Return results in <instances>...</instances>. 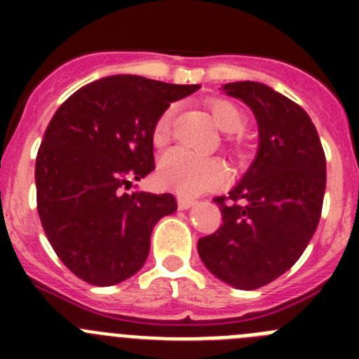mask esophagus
<instances>
[{"label": "esophagus", "instance_id": "esophagus-1", "mask_svg": "<svg viewBox=\"0 0 359 359\" xmlns=\"http://www.w3.org/2000/svg\"><path fill=\"white\" fill-rule=\"evenodd\" d=\"M177 205H180V208H183V210H189V208H192L196 205V199L180 196V198H177Z\"/></svg>", "mask_w": 359, "mask_h": 359}]
</instances>
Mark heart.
Masks as SVG:
<instances>
[{
  "label": "heart",
  "instance_id": "1",
  "mask_svg": "<svg viewBox=\"0 0 359 359\" xmlns=\"http://www.w3.org/2000/svg\"><path fill=\"white\" fill-rule=\"evenodd\" d=\"M208 109H210L212 118L221 131L230 133V135L243 131L246 116L236 104L228 102V100H210ZM174 115H176V106L172 104V106L165 107L154 122L152 142L156 145H163L169 140ZM228 138H231V136H228ZM158 176H160L163 185L172 187L174 190L182 192V194L198 196L205 190L223 185L224 180H226V169H224L223 161L217 160V158L199 156V154H194L187 149L176 147L167 151L161 156Z\"/></svg>",
  "mask_w": 359,
  "mask_h": 359
}]
</instances>
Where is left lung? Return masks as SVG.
I'll use <instances>...</instances> for the list:
<instances>
[{
	"label": "left lung",
	"mask_w": 359,
	"mask_h": 359,
	"mask_svg": "<svg viewBox=\"0 0 359 359\" xmlns=\"http://www.w3.org/2000/svg\"><path fill=\"white\" fill-rule=\"evenodd\" d=\"M257 118L259 151L228 196L215 198L223 224L198 241L203 264L219 280L257 290L286 273L318 226L325 154L302 107L261 82L224 84Z\"/></svg>",
	"instance_id": "8db88e82"
}]
</instances>
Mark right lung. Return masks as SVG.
<instances>
[{"mask_svg": "<svg viewBox=\"0 0 359 359\" xmlns=\"http://www.w3.org/2000/svg\"><path fill=\"white\" fill-rule=\"evenodd\" d=\"M198 88L113 75L75 91L50 120L36 158L37 212L57 257L88 284L140 271L152 228L176 212L172 194L126 190L154 170L161 111Z\"/></svg>", "mask_w": 359, "mask_h": 359, "instance_id": "right-lung-1", "label": "right lung"}]
</instances>
